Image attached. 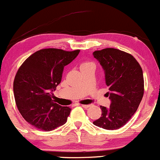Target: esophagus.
<instances>
[{"mask_svg":"<svg viewBox=\"0 0 160 160\" xmlns=\"http://www.w3.org/2000/svg\"><path fill=\"white\" fill-rule=\"evenodd\" d=\"M82 106L83 108H88L91 107L90 104H82Z\"/></svg>","mask_w":160,"mask_h":160,"instance_id":"obj_1","label":"esophagus"}]
</instances>
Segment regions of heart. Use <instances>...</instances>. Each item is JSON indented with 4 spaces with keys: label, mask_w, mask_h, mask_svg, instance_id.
<instances>
[{
    "label": "heart",
    "mask_w": 160,
    "mask_h": 160,
    "mask_svg": "<svg viewBox=\"0 0 160 160\" xmlns=\"http://www.w3.org/2000/svg\"><path fill=\"white\" fill-rule=\"evenodd\" d=\"M88 67H92V68H95V64L93 62L91 61H84L83 62H82L80 66V68H88Z\"/></svg>",
    "instance_id": "obj_1"
}]
</instances>
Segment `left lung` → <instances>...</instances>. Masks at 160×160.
<instances>
[{"mask_svg":"<svg viewBox=\"0 0 160 160\" xmlns=\"http://www.w3.org/2000/svg\"><path fill=\"white\" fill-rule=\"evenodd\" d=\"M105 72L106 85L111 101L109 108L101 106V117L93 122L105 130L124 126L137 111L144 92L143 74L140 65L130 53L114 48L93 52Z\"/></svg>","mask_w":160,"mask_h":160,"instance_id":"obj_1","label":"left lung"}]
</instances>
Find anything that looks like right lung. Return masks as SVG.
<instances>
[{
	"mask_svg": "<svg viewBox=\"0 0 160 160\" xmlns=\"http://www.w3.org/2000/svg\"><path fill=\"white\" fill-rule=\"evenodd\" d=\"M79 52L40 49L19 68L13 81L15 102L22 117L34 128L50 131L66 123L71 108L55 102L52 92L61 82L64 67Z\"/></svg>",
	"mask_w": 160,
	"mask_h": 160,
	"instance_id": "1",
	"label": "right lung"
}]
</instances>
